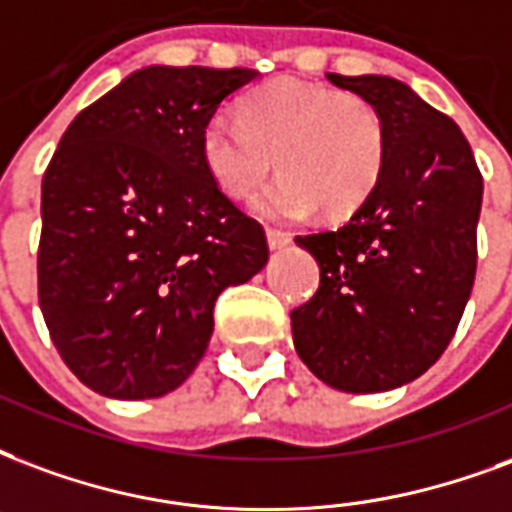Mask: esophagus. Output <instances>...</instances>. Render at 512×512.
<instances>
[{
	"mask_svg": "<svg viewBox=\"0 0 512 512\" xmlns=\"http://www.w3.org/2000/svg\"><path fill=\"white\" fill-rule=\"evenodd\" d=\"M266 238H268V246H271V249H285V246L293 241V236H290L287 230H274V227L268 230Z\"/></svg>",
	"mask_w": 512,
	"mask_h": 512,
	"instance_id": "1",
	"label": "esophagus"
}]
</instances>
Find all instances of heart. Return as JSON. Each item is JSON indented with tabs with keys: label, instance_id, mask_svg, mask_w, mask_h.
Masks as SVG:
<instances>
[{
	"label": "heart",
	"instance_id": "heart-1",
	"mask_svg": "<svg viewBox=\"0 0 512 512\" xmlns=\"http://www.w3.org/2000/svg\"><path fill=\"white\" fill-rule=\"evenodd\" d=\"M238 116L208 121L200 154L208 176L233 200L257 192L279 165L285 176L255 200L263 217L295 219L314 208L323 217H347L380 184L388 132L361 94L279 78L244 97Z\"/></svg>",
	"mask_w": 512,
	"mask_h": 512
}]
</instances>
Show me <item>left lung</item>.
Wrapping results in <instances>:
<instances>
[{"label":"left lung","mask_w":512,"mask_h":512,"mask_svg":"<svg viewBox=\"0 0 512 512\" xmlns=\"http://www.w3.org/2000/svg\"><path fill=\"white\" fill-rule=\"evenodd\" d=\"M328 81L380 111L388 157L350 222L298 236L320 266L317 293L290 314L314 377L380 393L431 369L453 339L478 268L483 176L458 124L385 75Z\"/></svg>","instance_id":"left-lung-1"}]
</instances>
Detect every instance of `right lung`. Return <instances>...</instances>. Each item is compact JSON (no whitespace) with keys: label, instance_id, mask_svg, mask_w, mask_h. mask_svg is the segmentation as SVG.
I'll return each mask as SVG.
<instances>
[{"label":"right lung","instance_id":"1","mask_svg":"<svg viewBox=\"0 0 512 512\" xmlns=\"http://www.w3.org/2000/svg\"><path fill=\"white\" fill-rule=\"evenodd\" d=\"M257 70L143 67L83 108L43 176L37 298L62 361L111 399L176 391L214 304L268 263L266 230L208 176L200 138Z\"/></svg>","mask_w":512,"mask_h":512}]
</instances>
